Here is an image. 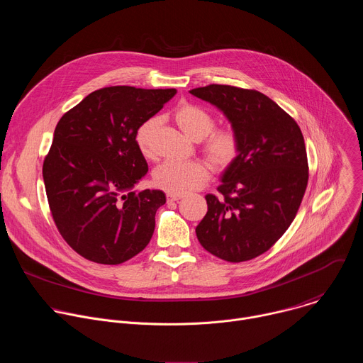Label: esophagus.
I'll return each instance as SVG.
<instances>
[{"instance_id":"1","label":"esophagus","mask_w":363,"mask_h":363,"mask_svg":"<svg viewBox=\"0 0 363 363\" xmlns=\"http://www.w3.org/2000/svg\"><path fill=\"white\" fill-rule=\"evenodd\" d=\"M184 195H177V194H167V201L172 202V201H179Z\"/></svg>"}]
</instances>
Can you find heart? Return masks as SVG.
Listing matches in <instances>:
<instances>
[{
	"instance_id": "1",
	"label": "heart",
	"mask_w": 363,
	"mask_h": 363,
	"mask_svg": "<svg viewBox=\"0 0 363 363\" xmlns=\"http://www.w3.org/2000/svg\"><path fill=\"white\" fill-rule=\"evenodd\" d=\"M174 118L188 136L201 140V152L213 168L225 171L235 164L241 153V138L234 128H216V116L194 103H181L174 111ZM158 126L160 118L152 116L143 121L135 132L136 146L146 160L157 157L152 142ZM208 178L210 168L202 161H167L153 172L155 185L177 195L201 188Z\"/></svg>"
}]
</instances>
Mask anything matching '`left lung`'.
Returning a JSON list of instances; mask_svg holds the SVG:
<instances>
[{
  "label": "left lung",
  "instance_id": "8db88e82",
  "mask_svg": "<svg viewBox=\"0 0 363 363\" xmlns=\"http://www.w3.org/2000/svg\"><path fill=\"white\" fill-rule=\"evenodd\" d=\"M213 103L241 138V153L196 225L201 245L221 260L248 262L270 250L293 223L308 181L301 130L276 101L254 89L208 84L189 90Z\"/></svg>",
  "mask_w": 363,
  "mask_h": 363
}]
</instances>
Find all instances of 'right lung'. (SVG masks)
<instances>
[{"label":"right lung","mask_w":363,"mask_h":363,"mask_svg":"<svg viewBox=\"0 0 363 363\" xmlns=\"http://www.w3.org/2000/svg\"><path fill=\"white\" fill-rule=\"evenodd\" d=\"M175 89L111 86L91 91L59 121L43 162L51 217L86 260L116 266L150 241L162 191H130L147 172L135 142Z\"/></svg>","instance_id":"obj_1"}]
</instances>
